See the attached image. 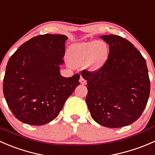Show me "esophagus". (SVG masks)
Masks as SVG:
<instances>
[{
    "instance_id": "34e87169",
    "label": "esophagus",
    "mask_w": 155,
    "mask_h": 155,
    "mask_svg": "<svg viewBox=\"0 0 155 155\" xmlns=\"http://www.w3.org/2000/svg\"><path fill=\"white\" fill-rule=\"evenodd\" d=\"M79 82H80V83L82 84V85H85V84H86V80H85V79L82 77V76H80Z\"/></svg>"
}]
</instances>
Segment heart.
<instances>
[{
  "mask_svg": "<svg viewBox=\"0 0 155 155\" xmlns=\"http://www.w3.org/2000/svg\"><path fill=\"white\" fill-rule=\"evenodd\" d=\"M109 47L104 40L73 44L68 50V59L73 66L86 64L92 70L100 68L107 61Z\"/></svg>",
  "mask_w": 155,
  "mask_h": 155,
  "instance_id": "heart-1",
  "label": "heart"
}]
</instances>
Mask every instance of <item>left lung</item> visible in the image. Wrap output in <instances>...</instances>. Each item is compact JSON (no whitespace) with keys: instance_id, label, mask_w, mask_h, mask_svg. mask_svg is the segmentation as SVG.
Wrapping results in <instances>:
<instances>
[{"instance_id":"1","label":"left lung","mask_w":155,"mask_h":155,"mask_svg":"<svg viewBox=\"0 0 155 155\" xmlns=\"http://www.w3.org/2000/svg\"><path fill=\"white\" fill-rule=\"evenodd\" d=\"M101 38L109 46L107 61L99 70L81 73L87 83L86 103L97 123L121 127L137 121L146 107L148 68L141 53L127 40L113 34Z\"/></svg>"}]
</instances>
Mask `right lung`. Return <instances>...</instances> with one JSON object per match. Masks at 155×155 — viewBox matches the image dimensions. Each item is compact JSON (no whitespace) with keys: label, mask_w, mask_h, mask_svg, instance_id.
<instances>
[{"label":"right lung","mask_w":155,"mask_h":155,"mask_svg":"<svg viewBox=\"0 0 155 155\" xmlns=\"http://www.w3.org/2000/svg\"><path fill=\"white\" fill-rule=\"evenodd\" d=\"M61 34H43L23 43L7 63L3 91L15 118L31 125H43L60 113L79 85V74H60L65 42Z\"/></svg>","instance_id":"1"}]
</instances>
